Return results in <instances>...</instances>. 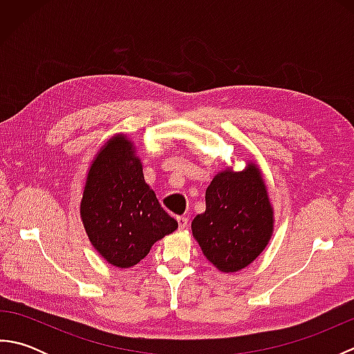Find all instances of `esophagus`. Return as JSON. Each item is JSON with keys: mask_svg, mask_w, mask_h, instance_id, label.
I'll list each match as a JSON object with an SVG mask.
<instances>
[{"mask_svg": "<svg viewBox=\"0 0 354 354\" xmlns=\"http://www.w3.org/2000/svg\"><path fill=\"white\" fill-rule=\"evenodd\" d=\"M176 221H178V227H179V230H185V228H187V225H189V219H187L185 216H179Z\"/></svg>", "mask_w": 354, "mask_h": 354, "instance_id": "34e87169", "label": "esophagus"}]
</instances>
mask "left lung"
Here are the masks:
<instances>
[{
    "label": "left lung",
    "instance_id": "8db88e82",
    "mask_svg": "<svg viewBox=\"0 0 354 354\" xmlns=\"http://www.w3.org/2000/svg\"><path fill=\"white\" fill-rule=\"evenodd\" d=\"M205 204L192 231L208 261L225 274L251 265L274 232V208L259 165L251 161L242 171L217 173Z\"/></svg>",
    "mask_w": 354,
    "mask_h": 354
}]
</instances>
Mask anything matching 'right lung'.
Instances as JSON below:
<instances>
[{
  "mask_svg": "<svg viewBox=\"0 0 354 354\" xmlns=\"http://www.w3.org/2000/svg\"><path fill=\"white\" fill-rule=\"evenodd\" d=\"M80 219L95 251L115 268H132L178 228L146 184L137 147L124 133L104 142L88 169Z\"/></svg>",
  "mask_w": 354,
  "mask_h": 354,
  "instance_id": "1",
  "label": "right lung"
}]
</instances>
